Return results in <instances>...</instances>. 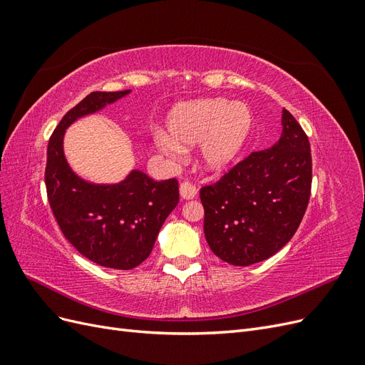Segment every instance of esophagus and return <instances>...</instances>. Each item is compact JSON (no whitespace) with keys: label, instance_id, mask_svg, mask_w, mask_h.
<instances>
[{"label":"esophagus","instance_id":"34e87169","mask_svg":"<svg viewBox=\"0 0 365 365\" xmlns=\"http://www.w3.org/2000/svg\"><path fill=\"white\" fill-rule=\"evenodd\" d=\"M196 193H197V189L192 182H189V181L181 182V185H180V195H181L182 200H193V197L196 196Z\"/></svg>","mask_w":365,"mask_h":365}]
</instances>
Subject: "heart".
Listing matches in <instances>:
<instances>
[{
  "label": "heart",
  "mask_w": 365,
  "mask_h": 365,
  "mask_svg": "<svg viewBox=\"0 0 365 365\" xmlns=\"http://www.w3.org/2000/svg\"><path fill=\"white\" fill-rule=\"evenodd\" d=\"M251 128V114L244 103L224 98H204L176 106L168 117L169 135L158 132L157 149L176 160L182 149L200 143V164L210 173L227 169L244 146Z\"/></svg>",
  "instance_id": "b5f03b06"
}]
</instances>
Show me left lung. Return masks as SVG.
Wrapping results in <instances>:
<instances>
[{
	"label": "left lung",
	"instance_id": "1",
	"mask_svg": "<svg viewBox=\"0 0 365 365\" xmlns=\"http://www.w3.org/2000/svg\"><path fill=\"white\" fill-rule=\"evenodd\" d=\"M311 185L307 135L283 109L279 141L252 152L216 184L201 189L210 250L236 267L269 259L288 244L300 225Z\"/></svg>",
	"mask_w": 365,
	"mask_h": 365
}]
</instances>
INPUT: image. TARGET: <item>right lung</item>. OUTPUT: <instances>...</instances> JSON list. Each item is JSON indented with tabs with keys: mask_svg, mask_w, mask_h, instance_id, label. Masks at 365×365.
<instances>
[{
	"mask_svg": "<svg viewBox=\"0 0 365 365\" xmlns=\"http://www.w3.org/2000/svg\"><path fill=\"white\" fill-rule=\"evenodd\" d=\"M129 93L88 94L63 115L47 148V196L63 236L82 256L113 269H132L149 257L165 217L178 205V181H153L138 169L115 184L86 181L68 164L63 137L76 120Z\"/></svg>",
	"mask_w": 365,
	"mask_h": 365,
	"instance_id": "obj_1",
	"label": "right lung"
}]
</instances>
